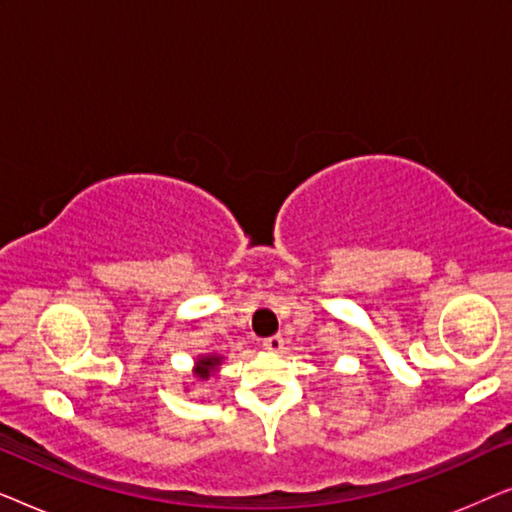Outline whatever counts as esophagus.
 I'll use <instances>...</instances> for the list:
<instances>
[{
    "mask_svg": "<svg viewBox=\"0 0 512 512\" xmlns=\"http://www.w3.org/2000/svg\"><path fill=\"white\" fill-rule=\"evenodd\" d=\"M263 349H265V352H282L284 338H282V335H272V338L263 340Z\"/></svg>",
    "mask_w": 512,
    "mask_h": 512,
    "instance_id": "obj_1",
    "label": "esophagus"
}]
</instances>
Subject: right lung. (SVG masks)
Instances as JSON below:
<instances>
[{
	"instance_id": "add662e5",
	"label": "right lung",
	"mask_w": 512,
	"mask_h": 512,
	"mask_svg": "<svg viewBox=\"0 0 512 512\" xmlns=\"http://www.w3.org/2000/svg\"><path fill=\"white\" fill-rule=\"evenodd\" d=\"M223 361V356H216V354H209V356H200L198 361H195V377H200L202 382L209 380L216 370H219Z\"/></svg>"
}]
</instances>
